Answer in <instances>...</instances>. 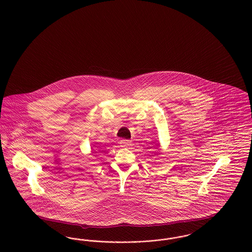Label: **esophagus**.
<instances>
[{
	"label": "esophagus",
	"mask_w": 252,
	"mask_h": 252,
	"mask_svg": "<svg viewBox=\"0 0 252 252\" xmlns=\"http://www.w3.org/2000/svg\"><path fill=\"white\" fill-rule=\"evenodd\" d=\"M120 144L122 147H130L132 145L131 142L127 141V140H122Z\"/></svg>",
	"instance_id": "esophagus-1"
}]
</instances>
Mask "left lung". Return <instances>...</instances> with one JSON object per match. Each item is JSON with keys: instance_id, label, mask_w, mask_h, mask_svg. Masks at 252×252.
<instances>
[{"instance_id": "1", "label": "left lung", "mask_w": 252, "mask_h": 252, "mask_svg": "<svg viewBox=\"0 0 252 252\" xmlns=\"http://www.w3.org/2000/svg\"><path fill=\"white\" fill-rule=\"evenodd\" d=\"M158 147H159V145H158ZM157 154H158V153H157Z\"/></svg>"}]
</instances>
